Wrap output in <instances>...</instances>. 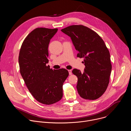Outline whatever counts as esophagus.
I'll return each instance as SVG.
<instances>
[{"label": "esophagus", "mask_w": 131, "mask_h": 131, "mask_svg": "<svg viewBox=\"0 0 131 131\" xmlns=\"http://www.w3.org/2000/svg\"><path fill=\"white\" fill-rule=\"evenodd\" d=\"M68 71L69 74H70V75H71V74H72V71H71V70H68Z\"/></svg>", "instance_id": "esophagus-1"}]
</instances>
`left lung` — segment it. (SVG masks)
<instances>
[{
	"label": "left lung",
	"mask_w": 131,
	"mask_h": 131,
	"mask_svg": "<svg viewBox=\"0 0 131 131\" xmlns=\"http://www.w3.org/2000/svg\"><path fill=\"white\" fill-rule=\"evenodd\" d=\"M61 31L70 37L77 57L84 58L83 73L73 69L78 78L77 89L84 99L94 100L101 97L109 82L111 64L109 52L101 37L94 31L83 25H71Z\"/></svg>",
	"instance_id": "8db88e82"
}]
</instances>
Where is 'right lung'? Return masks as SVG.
<instances>
[{
	"mask_svg": "<svg viewBox=\"0 0 131 131\" xmlns=\"http://www.w3.org/2000/svg\"><path fill=\"white\" fill-rule=\"evenodd\" d=\"M58 29L37 28L24 39L19 53L21 76L29 91L39 103L51 105L63 97V85L68 76L67 70H53L47 66L48 47Z\"/></svg>",
	"mask_w": 131,
	"mask_h": 131,
	"instance_id": "right-lung-1",
	"label": "right lung"
}]
</instances>
